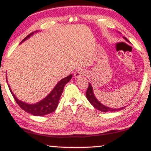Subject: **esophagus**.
<instances>
[{"mask_svg": "<svg viewBox=\"0 0 151 151\" xmlns=\"http://www.w3.org/2000/svg\"><path fill=\"white\" fill-rule=\"evenodd\" d=\"M85 74V71L83 69H79L78 70L75 71L74 72V76L75 78H79L80 77H82V76L84 75Z\"/></svg>", "mask_w": 151, "mask_h": 151, "instance_id": "1", "label": "esophagus"}]
</instances>
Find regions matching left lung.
<instances>
[{
  "instance_id": "obj_1",
  "label": "left lung",
  "mask_w": 151,
  "mask_h": 151,
  "mask_svg": "<svg viewBox=\"0 0 151 151\" xmlns=\"http://www.w3.org/2000/svg\"><path fill=\"white\" fill-rule=\"evenodd\" d=\"M125 40L127 41V39L125 37H123ZM86 97H87V100H89V102L92 104V105L94 107H95L97 110L102 111V112H116V111H118L120 110H122L124 107H121V108L118 109H115V108H110V107H107V106L102 105V103H100L99 102L98 100L96 98L95 95H94L93 89H92V86L91 85L90 83H89L88 88L87 89V92H86Z\"/></svg>"
}]
</instances>
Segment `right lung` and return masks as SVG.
<instances>
[{
	"mask_svg": "<svg viewBox=\"0 0 151 151\" xmlns=\"http://www.w3.org/2000/svg\"><path fill=\"white\" fill-rule=\"evenodd\" d=\"M37 32V31H35ZM34 34V32H32L31 34H30L29 35H28L26 38L21 42L26 41V39H28L30 36H31L33 34ZM72 75L70 74L68 77H65V78L62 79V80L59 81L58 83L56 84L55 87H54V89H52V91L48 94L45 98L43 99L42 100H41L40 102H37L35 104H28L26 102H22V101L19 100V99L16 98V97L15 96V94L13 93L12 90H11V87L8 85L10 91H11V94H12L13 97H14V100L16 102V103L19 105V107L21 109L27 112L28 113L31 114L35 116H44L48 114L51 113V112H54L56 109H57L58 104H59V99H60L61 95H62L63 89H64V86L66 85V84L67 82H69V81L72 79Z\"/></svg>",
	"mask_w": 151,
	"mask_h": 151,
	"instance_id": "add662e5",
	"label": "right lung"
}]
</instances>
